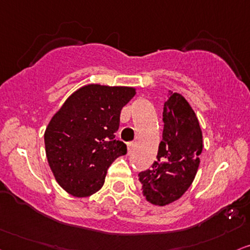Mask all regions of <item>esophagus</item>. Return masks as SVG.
<instances>
[{
    "instance_id": "34e87169",
    "label": "esophagus",
    "mask_w": 250,
    "mask_h": 250,
    "mask_svg": "<svg viewBox=\"0 0 250 250\" xmlns=\"http://www.w3.org/2000/svg\"><path fill=\"white\" fill-rule=\"evenodd\" d=\"M132 145H134V143H132V142H129V143L127 144V146H128V154H130L132 152Z\"/></svg>"
}]
</instances>
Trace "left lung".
<instances>
[{"instance_id": "left-lung-1", "label": "left lung", "mask_w": 250, "mask_h": 250, "mask_svg": "<svg viewBox=\"0 0 250 250\" xmlns=\"http://www.w3.org/2000/svg\"><path fill=\"white\" fill-rule=\"evenodd\" d=\"M163 141L157 160L141 172L143 195L151 204L164 207L179 200L194 181L203 136L197 116L180 93L170 92L164 105Z\"/></svg>"}]
</instances>
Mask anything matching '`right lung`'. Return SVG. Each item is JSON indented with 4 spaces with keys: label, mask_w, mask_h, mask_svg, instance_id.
I'll return each mask as SVG.
<instances>
[{
    "label": "right lung",
    "mask_w": 250,
    "mask_h": 250,
    "mask_svg": "<svg viewBox=\"0 0 250 250\" xmlns=\"http://www.w3.org/2000/svg\"><path fill=\"white\" fill-rule=\"evenodd\" d=\"M136 94L129 86L88 84L78 88L55 113L45 131L46 156L55 180L75 197L104 186L107 169L127 153L115 140L123 106Z\"/></svg>",
    "instance_id": "add662e5"
}]
</instances>
